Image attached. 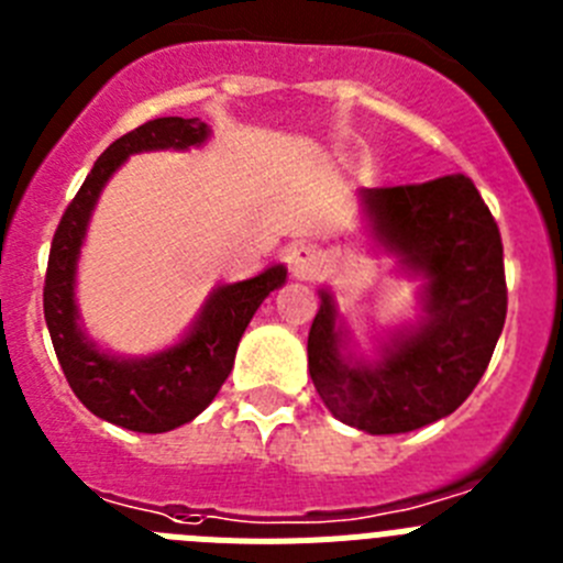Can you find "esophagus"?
Instances as JSON below:
<instances>
[{
	"mask_svg": "<svg viewBox=\"0 0 563 563\" xmlns=\"http://www.w3.org/2000/svg\"><path fill=\"white\" fill-rule=\"evenodd\" d=\"M287 267H290L298 278L316 276L318 267H321V253H318L312 245L296 242V245L287 247Z\"/></svg>",
	"mask_w": 563,
	"mask_h": 563,
	"instance_id": "obj_1",
	"label": "esophagus"
}]
</instances>
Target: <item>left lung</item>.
Listing matches in <instances>:
<instances>
[{"label":"left lung","mask_w":563,"mask_h":563,"mask_svg":"<svg viewBox=\"0 0 563 563\" xmlns=\"http://www.w3.org/2000/svg\"><path fill=\"white\" fill-rule=\"evenodd\" d=\"M375 236L426 276V321L395 338L380 363L343 361L335 307L307 338L310 377L327 409L369 434H402L456 411L485 375L507 316L499 225L474 180L451 174L363 194Z\"/></svg>","instance_id":"obj_1"}]
</instances>
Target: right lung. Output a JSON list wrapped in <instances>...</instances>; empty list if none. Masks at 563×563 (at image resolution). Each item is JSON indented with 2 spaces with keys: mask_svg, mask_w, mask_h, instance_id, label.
I'll use <instances>...</instances> for the list:
<instances>
[{
  "mask_svg": "<svg viewBox=\"0 0 563 563\" xmlns=\"http://www.w3.org/2000/svg\"><path fill=\"white\" fill-rule=\"evenodd\" d=\"M206 137L208 126L200 118H157L118 137L87 174L49 245L44 321L69 389L96 417L141 434L172 431L206 409L231 375L239 338L251 324L253 312L287 278L285 267L276 265L239 285H222L208 298L200 321L186 341L143 361H123L96 350V343L78 327V310L73 301L76 258L87 233L89 213L114 168L134 152L188 148Z\"/></svg>",
  "mask_w": 563,
  "mask_h": 563,
  "instance_id": "obj_1",
  "label": "right lung"
}]
</instances>
